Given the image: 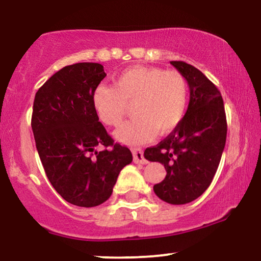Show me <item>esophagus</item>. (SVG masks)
<instances>
[{"mask_svg":"<svg viewBox=\"0 0 261 261\" xmlns=\"http://www.w3.org/2000/svg\"><path fill=\"white\" fill-rule=\"evenodd\" d=\"M133 155H134V162L135 163H142V165H145L148 161L144 159L143 156V150L141 148H134L133 149Z\"/></svg>","mask_w":261,"mask_h":261,"instance_id":"esophagus-1","label":"esophagus"}]
</instances>
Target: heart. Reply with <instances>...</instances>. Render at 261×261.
I'll use <instances>...</instances> for the list:
<instances>
[{
  "instance_id": "b5f03b06",
  "label": "heart",
  "mask_w": 261,
  "mask_h": 261,
  "mask_svg": "<svg viewBox=\"0 0 261 261\" xmlns=\"http://www.w3.org/2000/svg\"><path fill=\"white\" fill-rule=\"evenodd\" d=\"M187 102L189 83L181 72L143 65L126 69L114 87L100 85L92 94L96 117L107 126H119L128 105L134 106L135 117L114 133L125 144L144 143L158 133H172L184 119Z\"/></svg>"
}]
</instances>
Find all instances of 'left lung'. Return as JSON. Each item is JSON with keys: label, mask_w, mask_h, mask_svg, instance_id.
<instances>
[{"label": "left lung", "mask_w": 261, "mask_h": 261, "mask_svg": "<svg viewBox=\"0 0 261 261\" xmlns=\"http://www.w3.org/2000/svg\"><path fill=\"white\" fill-rule=\"evenodd\" d=\"M171 64L189 83V107L181 123L156 147L145 149L144 158L166 168V178L154 185L156 196L180 205L200 197L213 181L224 150L227 119L220 90L203 72L181 61Z\"/></svg>", "instance_id": "1"}]
</instances>
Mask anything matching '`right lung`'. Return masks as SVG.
I'll list each match as a JSON object with an SVG mask.
<instances>
[{
  "label": "right lung",
  "mask_w": 261,
  "mask_h": 261,
  "mask_svg": "<svg viewBox=\"0 0 261 261\" xmlns=\"http://www.w3.org/2000/svg\"><path fill=\"white\" fill-rule=\"evenodd\" d=\"M105 76L99 63L68 65L34 98L38 154L51 185L72 205L93 207L106 201L120 171L133 161L128 148L114 143L92 106L93 92ZM98 146L113 149L98 152Z\"/></svg>",
  "instance_id": "right-lung-1"
}]
</instances>
